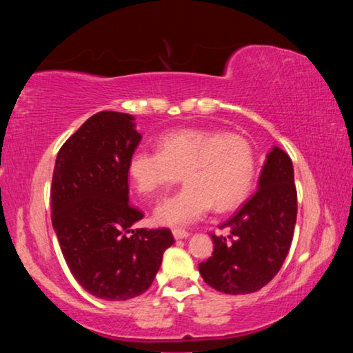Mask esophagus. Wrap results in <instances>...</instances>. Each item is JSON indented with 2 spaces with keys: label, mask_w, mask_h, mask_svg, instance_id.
I'll list each match as a JSON object with an SVG mask.
<instances>
[{
  "label": "esophagus",
  "mask_w": 353,
  "mask_h": 353,
  "mask_svg": "<svg viewBox=\"0 0 353 353\" xmlns=\"http://www.w3.org/2000/svg\"><path fill=\"white\" fill-rule=\"evenodd\" d=\"M172 236L176 238V240H185V238H188L190 234L187 230H182V229H174L172 230Z\"/></svg>",
  "instance_id": "esophagus-1"
}]
</instances>
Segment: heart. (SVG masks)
Returning a JSON list of instances; mask_svg holds the SVG:
<instances>
[{
    "instance_id": "heart-1",
    "label": "heart",
    "mask_w": 353,
    "mask_h": 353,
    "mask_svg": "<svg viewBox=\"0 0 353 353\" xmlns=\"http://www.w3.org/2000/svg\"><path fill=\"white\" fill-rule=\"evenodd\" d=\"M160 151L137 149L128 174L140 194L157 196L185 179L187 187L160 202L162 225L193 224L214 207L225 212L246 198L255 174L254 151L241 135L216 129H181L160 137Z\"/></svg>"
}]
</instances>
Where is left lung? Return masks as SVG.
Instances as JSON below:
<instances>
[{
	"mask_svg": "<svg viewBox=\"0 0 353 353\" xmlns=\"http://www.w3.org/2000/svg\"><path fill=\"white\" fill-rule=\"evenodd\" d=\"M297 193L290 155L272 146L261 168L256 193L221 227L229 236L212 234L213 254L201 263L207 285L225 294L261 290L280 271L294 234Z\"/></svg>",
	"mask_w": 353,
	"mask_h": 353,
	"instance_id": "left-lung-1",
	"label": "left lung"
}]
</instances>
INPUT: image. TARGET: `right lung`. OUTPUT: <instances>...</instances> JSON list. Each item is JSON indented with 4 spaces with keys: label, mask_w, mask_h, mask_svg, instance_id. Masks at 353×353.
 Returning a JSON list of instances; mask_svg holds the SVG:
<instances>
[{
    "label": "right lung",
    "mask_w": 353,
    "mask_h": 353,
    "mask_svg": "<svg viewBox=\"0 0 353 353\" xmlns=\"http://www.w3.org/2000/svg\"><path fill=\"white\" fill-rule=\"evenodd\" d=\"M141 134L135 118L99 112L57 154L51 221L63 259L83 290L105 301H128L152 285L171 230L132 229L143 213L129 204L128 162Z\"/></svg>",
    "instance_id": "obj_1"
}]
</instances>
